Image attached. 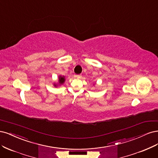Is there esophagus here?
I'll list each match as a JSON object with an SVG mask.
<instances>
[{
  "label": "esophagus",
  "mask_w": 158,
  "mask_h": 158,
  "mask_svg": "<svg viewBox=\"0 0 158 158\" xmlns=\"http://www.w3.org/2000/svg\"><path fill=\"white\" fill-rule=\"evenodd\" d=\"M75 77H77V78H81V75H75Z\"/></svg>",
  "instance_id": "34e87169"
}]
</instances>
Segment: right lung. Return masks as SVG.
<instances>
[{"label": "right lung", "mask_w": 158, "mask_h": 158, "mask_svg": "<svg viewBox=\"0 0 158 158\" xmlns=\"http://www.w3.org/2000/svg\"><path fill=\"white\" fill-rule=\"evenodd\" d=\"M64 81H65V77L64 76H59V84L60 85H62V84H63L64 83ZM55 86H56V84H54V85Z\"/></svg>", "instance_id": "right-lung-1"}]
</instances>
